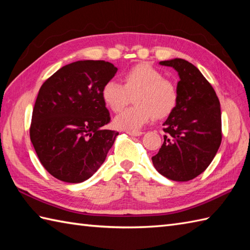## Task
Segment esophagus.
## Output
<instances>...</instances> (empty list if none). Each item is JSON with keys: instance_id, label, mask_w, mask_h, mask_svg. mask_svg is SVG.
Returning <instances> with one entry per match:
<instances>
[{"instance_id": "obj_1", "label": "esophagus", "mask_w": 250, "mask_h": 250, "mask_svg": "<svg viewBox=\"0 0 250 250\" xmlns=\"http://www.w3.org/2000/svg\"><path fill=\"white\" fill-rule=\"evenodd\" d=\"M126 133L131 136H141L143 134V132H141V131H126Z\"/></svg>"}]
</instances>
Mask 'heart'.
<instances>
[{
  "mask_svg": "<svg viewBox=\"0 0 250 250\" xmlns=\"http://www.w3.org/2000/svg\"><path fill=\"white\" fill-rule=\"evenodd\" d=\"M124 84L110 79L102 88V99L115 113L121 110L134 97L133 107L117 115L114 125L117 129L136 131L145 125L152 117L162 119L176 107L178 92L175 84L164 78L157 68L148 64H137L126 71Z\"/></svg>",
  "mask_w": 250,
  "mask_h": 250,
  "instance_id": "heart-1",
  "label": "heart"
}]
</instances>
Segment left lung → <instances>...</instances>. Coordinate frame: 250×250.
I'll return each instance as SVG.
<instances>
[{"label": "left lung", "mask_w": 250, "mask_h": 250, "mask_svg": "<svg viewBox=\"0 0 250 250\" xmlns=\"http://www.w3.org/2000/svg\"><path fill=\"white\" fill-rule=\"evenodd\" d=\"M179 76L176 107L164 122V142L151 158L157 171L175 182H188L203 173L221 144V110L211 84L192 63L161 61Z\"/></svg>", "instance_id": "left-lung-1"}]
</instances>
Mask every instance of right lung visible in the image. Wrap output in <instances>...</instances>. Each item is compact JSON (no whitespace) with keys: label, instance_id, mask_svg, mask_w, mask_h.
Segmentation results:
<instances>
[{"label":"right lung","instance_id":"right-lung-1","mask_svg":"<svg viewBox=\"0 0 250 250\" xmlns=\"http://www.w3.org/2000/svg\"><path fill=\"white\" fill-rule=\"evenodd\" d=\"M117 68L103 60L70 63L42 84L32 113L30 139L46 171L65 183L90 178L102 166L117 131L102 88Z\"/></svg>","mask_w":250,"mask_h":250}]
</instances>
